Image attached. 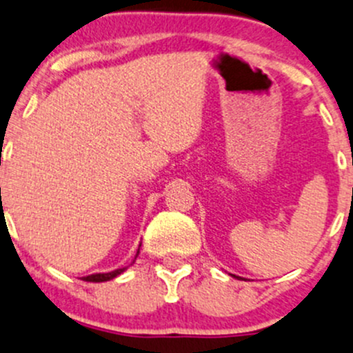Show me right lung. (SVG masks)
Segmentation results:
<instances>
[{"mask_svg": "<svg viewBox=\"0 0 353 353\" xmlns=\"http://www.w3.org/2000/svg\"><path fill=\"white\" fill-rule=\"evenodd\" d=\"M137 255H139V252H137ZM125 269H127V267H123V269L111 270V272H106V274H91V276L83 277V281H88V283H105V281H110V279H113V277L120 276Z\"/></svg>", "mask_w": 353, "mask_h": 353, "instance_id": "add662e5", "label": "right lung"}]
</instances>
